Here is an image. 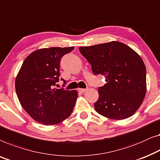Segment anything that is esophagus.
<instances>
[{"label":"esophagus","instance_id":"obj_1","mask_svg":"<svg viewBox=\"0 0 160 160\" xmlns=\"http://www.w3.org/2000/svg\"><path fill=\"white\" fill-rule=\"evenodd\" d=\"M87 89H78V92H81V93H84Z\"/></svg>","mask_w":160,"mask_h":160}]
</instances>
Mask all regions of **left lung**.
I'll use <instances>...</instances> for the list:
<instances>
[{"label": "left lung", "mask_w": 160, "mask_h": 160, "mask_svg": "<svg viewBox=\"0 0 160 160\" xmlns=\"http://www.w3.org/2000/svg\"><path fill=\"white\" fill-rule=\"evenodd\" d=\"M79 51L91 64L94 75L105 77L99 87L94 109L110 119L128 118L142 105L147 91L145 65L128 45L119 42L80 47Z\"/></svg>", "instance_id": "8db88e82"}]
</instances>
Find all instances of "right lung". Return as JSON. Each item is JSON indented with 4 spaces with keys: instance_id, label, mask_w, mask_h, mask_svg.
<instances>
[{
    "instance_id": "add662e5",
    "label": "right lung",
    "mask_w": 160,
    "mask_h": 160,
    "mask_svg": "<svg viewBox=\"0 0 160 160\" xmlns=\"http://www.w3.org/2000/svg\"><path fill=\"white\" fill-rule=\"evenodd\" d=\"M73 49L69 47L36 50L24 60L16 78V92L21 105L40 123L58 124L73 112L78 92L53 88L59 81L61 59ZM61 80L66 84V81Z\"/></svg>"
}]
</instances>
